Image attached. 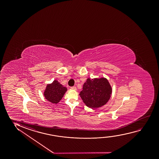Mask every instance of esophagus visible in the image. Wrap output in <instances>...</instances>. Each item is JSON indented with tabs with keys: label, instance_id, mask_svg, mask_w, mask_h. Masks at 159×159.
Wrapping results in <instances>:
<instances>
[{
	"label": "esophagus",
	"instance_id": "esophagus-1",
	"mask_svg": "<svg viewBox=\"0 0 159 159\" xmlns=\"http://www.w3.org/2000/svg\"><path fill=\"white\" fill-rule=\"evenodd\" d=\"M70 89L73 90H76V87L75 86H73V87H70Z\"/></svg>",
	"mask_w": 159,
	"mask_h": 159
}]
</instances>
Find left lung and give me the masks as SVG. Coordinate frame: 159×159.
I'll list each match as a JSON object with an SVG mask.
<instances>
[{
    "mask_svg": "<svg viewBox=\"0 0 159 159\" xmlns=\"http://www.w3.org/2000/svg\"><path fill=\"white\" fill-rule=\"evenodd\" d=\"M112 89L109 81L104 77L87 79L79 95L85 104L91 109L102 107L108 102Z\"/></svg>",
    "mask_w": 159,
    "mask_h": 159,
    "instance_id": "8db88e82",
    "label": "left lung"
}]
</instances>
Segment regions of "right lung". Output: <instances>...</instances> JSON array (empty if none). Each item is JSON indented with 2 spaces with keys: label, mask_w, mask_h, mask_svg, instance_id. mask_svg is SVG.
Wrapping results in <instances>:
<instances>
[{
  "label": "right lung",
  "mask_w": 159,
  "mask_h": 159,
  "mask_svg": "<svg viewBox=\"0 0 159 159\" xmlns=\"http://www.w3.org/2000/svg\"><path fill=\"white\" fill-rule=\"evenodd\" d=\"M67 91L66 87L63 86L58 81L54 80L52 83L47 84L43 94L47 100L56 104L63 98Z\"/></svg>",
  "instance_id": "right-lung-1"
}]
</instances>
